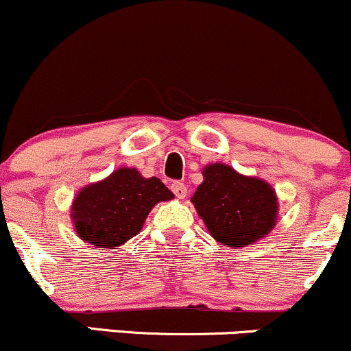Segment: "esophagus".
<instances>
[{
  "label": "esophagus",
  "mask_w": 351,
  "mask_h": 351,
  "mask_svg": "<svg viewBox=\"0 0 351 351\" xmlns=\"http://www.w3.org/2000/svg\"><path fill=\"white\" fill-rule=\"evenodd\" d=\"M171 191L175 193L176 198H184V196H186V186L180 182L171 183Z\"/></svg>",
  "instance_id": "obj_1"
}]
</instances>
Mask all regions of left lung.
I'll use <instances>...</instances> for the list:
<instances>
[{
	"label": "left lung",
	"mask_w": 351,
	"mask_h": 351,
	"mask_svg": "<svg viewBox=\"0 0 351 351\" xmlns=\"http://www.w3.org/2000/svg\"><path fill=\"white\" fill-rule=\"evenodd\" d=\"M211 237L226 246L252 245L273 230L278 198L269 183L213 163L191 198Z\"/></svg>",
	"instance_id": "left-lung-1"
}]
</instances>
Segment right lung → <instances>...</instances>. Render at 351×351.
Wrapping results in <instances>:
<instances>
[{"label":"right lung","instance_id":"right-lung-1","mask_svg":"<svg viewBox=\"0 0 351 351\" xmlns=\"http://www.w3.org/2000/svg\"><path fill=\"white\" fill-rule=\"evenodd\" d=\"M160 178H143L136 168H119L80 190L71 206L76 233L96 248H117L138 234L152 208L173 199Z\"/></svg>","mask_w":351,"mask_h":351}]
</instances>
